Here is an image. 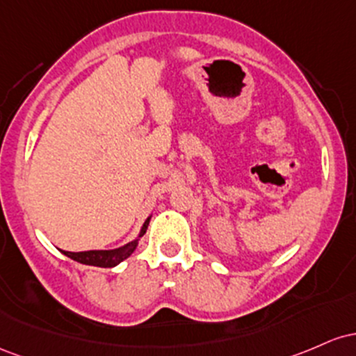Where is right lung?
I'll return each instance as SVG.
<instances>
[{"label":"right lung","mask_w":356,"mask_h":356,"mask_svg":"<svg viewBox=\"0 0 356 356\" xmlns=\"http://www.w3.org/2000/svg\"><path fill=\"white\" fill-rule=\"evenodd\" d=\"M149 220H151V217H147L146 222L143 223V229H141V232H139V235H138V238H136V241L126 243V245H122V247H118V249H113V250H86V252H69V250H62V252L65 254L67 257L74 259V261L81 262V264H86V266L114 267L134 252L136 247H138L139 238H141L143 235L146 234V229H147V225H149Z\"/></svg>","instance_id":"1"}]
</instances>
